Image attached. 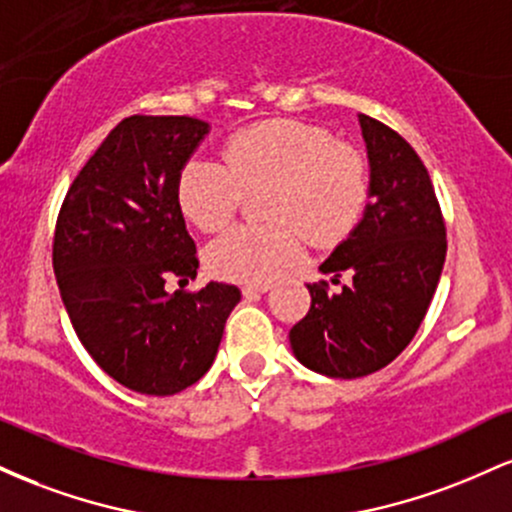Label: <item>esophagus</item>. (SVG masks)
I'll list each match as a JSON object with an SVG mask.
<instances>
[{
	"mask_svg": "<svg viewBox=\"0 0 512 512\" xmlns=\"http://www.w3.org/2000/svg\"><path fill=\"white\" fill-rule=\"evenodd\" d=\"M269 289H272V284H250L243 289V296L255 298V296H260V293H267Z\"/></svg>",
	"mask_w": 512,
	"mask_h": 512,
	"instance_id": "obj_1",
	"label": "esophagus"
}]
</instances>
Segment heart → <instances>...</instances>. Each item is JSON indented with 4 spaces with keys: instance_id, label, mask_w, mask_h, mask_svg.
<instances>
[{
    "instance_id": "b5f03b06",
    "label": "heart",
    "mask_w": 512,
    "mask_h": 512,
    "mask_svg": "<svg viewBox=\"0 0 512 512\" xmlns=\"http://www.w3.org/2000/svg\"><path fill=\"white\" fill-rule=\"evenodd\" d=\"M223 163L192 158L178 178V204L199 231H219L236 216L245 192L272 190V226H238L211 240L204 262L216 279L264 284L303 252L296 225L315 243L344 238L368 199L361 154L334 144L325 129L296 120H269L233 134Z\"/></svg>"
}]
</instances>
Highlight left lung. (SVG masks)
I'll use <instances>...</instances> for the list:
<instances>
[{"instance_id":"1","label":"left lung","mask_w":512,"mask_h":512,"mask_svg":"<svg viewBox=\"0 0 512 512\" xmlns=\"http://www.w3.org/2000/svg\"><path fill=\"white\" fill-rule=\"evenodd\" d=\"M368 151V199L361 221L320 264L332 284L308 286L310 310L289 332L305 368L363 378L407 349L424 322L445 262V223L416 151L383 122L358 115Z\"/></svg>"}]
</instances>
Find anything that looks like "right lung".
I'll return each mask as SVG.
<instances>
[{
  "label": "right lung",
  "instance_id": "1",
  "mask_svg": "<svg viewBox=\"0 0 512 512\" xmlns=\"http://www.w3.org/2000/svg\"><path fill=\"white\" fill-rule=\"evenodd\" d=\"M209 134L197 117L122 120L76 175L57 216L52 267L76 337L110 378L166 397L214 363L238 286L166 291L195 279L197 248L178 178Z\"/></svg>",
  "mask_w": 512,
  "mask_h": 512
}]
</instances>
